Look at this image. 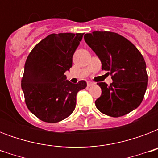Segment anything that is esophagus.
Returning <instances> with one entry per match:
<instances>
[{
    "label": "esophagus",
    "mask_w": 158,
    "mask_h": 158,
    "mask_svg": "<svg viewBox=\"0 0 158 158\" xmlns=\"http://www.w3.org/2000/svg\"><path fill=\"white\" fill-rule=\"evenodd\" d=\"M94 83H92V82H90V81H89L88 82V86L89 87H91V86H93V85H94Z\"/></svg>",
    "instance_id": "1"
}]
</instances>
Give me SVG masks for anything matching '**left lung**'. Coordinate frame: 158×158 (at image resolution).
<instances>
[{"label":"left lung","mask_w":158,"mask_h":158,"mask_svg":"<svg viewBox=\"0 0 158 158\" xmlns=\"http://www.w3.org/2000/svg\"><path fill=\"white\" fill-rule=\"evenodd\" d=\"M84 40L101 60L102 69L110 72L113 81L110 86L98 84L102 95L95 101L97 108L112 117L136 109L148 85L146 63L139 51L128 39L112 32L94 31L86 33Z\"/></svg>","instance_id":"8db88e82"}]
</instances>
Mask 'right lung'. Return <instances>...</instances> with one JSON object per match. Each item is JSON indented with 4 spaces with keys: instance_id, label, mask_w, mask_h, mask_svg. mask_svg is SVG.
Wrapping results in <instances>:
<instances>
[{
    "instance_id": "add662e5",
    "label": "right lung",
    "mask_w": 158,
    "mask_h": 158,
    "mask_svg": "<svg viewBox=\"0 0 158 158\" xmlns=\"http://www.w3.org/2000/svg\"><path fill=\"white\" fill-rule=\"evenodd\" d=\"M84 33L50 34L31 51L24 64L21 87L28 110L43 121L56 123L76 106V95L87 87L84 80L72 84L64 73Z\"/></svg>"
}]
</instances>
